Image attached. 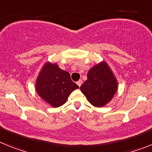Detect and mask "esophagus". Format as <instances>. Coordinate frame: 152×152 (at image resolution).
<instances>
[{
  "label": "esophagus",
  "mask_w": 152,
  "mask_h": 152,
  "mask_svg": "<svg viewBox=\"0 0 152 152\" xmlns=\"http://www.w3.org/2000/svg\"><path fill=\"white\" fill-rule=\"evenodd\" d=\"M81 84H82V80H79L78 81H77V85H78L79 88H80V87Z\"/></svg>",
  "instance_id": "34e87169"
}]
</instances>
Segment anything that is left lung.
Here are the masks:
<instances>
[{
	"label": "left lung",
	"mask_w": 152,
	"mask_h": 152,
	"mask_svg": "<svg viewBox=\"0 0 152 152\" xmlns=\"http://www.w3.org/2000/svg\"><path fill=\"white\" fill-rule=\"evenodd\" d=\"M117 80L105 61L96 64L88 74L80 91L93 106L102 107L112 100L118 88Z\"/></svg>",
	"instance_id": "8db88e82"
}]
</instances>
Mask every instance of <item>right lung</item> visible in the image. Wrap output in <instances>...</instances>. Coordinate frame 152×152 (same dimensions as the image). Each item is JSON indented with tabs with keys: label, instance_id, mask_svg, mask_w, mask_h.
Returning a JSON list of instances; mask_svg holds the SVG:
<instances>
[{
	"label": "right lung",
	"instance_id": "add662e5",
	"mask_svg": "<svg viewBox=\"0 0 152 152\" xmlns=\"http://www.w3.org/2000/svg\"><path fill=\"white\" fill-rule=\"evenodd\" d=\"M78 88L68 72L59 68L57 64L50 62L44 65L36 84V92L53 107L63 105L70 94Z\"/></svg>",
	"mask_w": 152,
	"mask_h": 152
}]
</instances>
